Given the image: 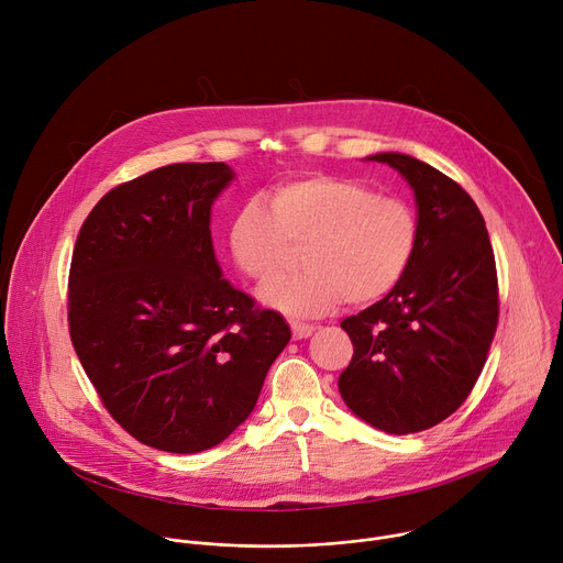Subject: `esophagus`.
I'll return each instance as SVG.
<instances>
[{
  "mask_svg": "<svg viewBox=\"0 0 563 563\" xmlns=\"http://www.w3.org/2000/svg\"><path fill=\"white\" fill-rule=\"evenodd\" d=\"M291 334H294V339L296 341H300V339H307V336H311V332H313V325H309V323H300V320H291Z\"/></svg>",
  "mask_w": 563,
  "mask_h": 563,
  "instance_id": "esophagus-1",
  "label": "esophagus"
}]
</instances>
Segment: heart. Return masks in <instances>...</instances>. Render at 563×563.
I'll use <instances>...</instances> for the list:
<instances>
[{
    "label": "heart",
    "instance_id": "heart-1",
    "mask_svg": "<svg viewBox=\"0 0 563 563\" xmlns=\"http://www.w3.org/2000/svg\"><path fill=\"white\" fill-rule=\"evenodd\" d=\"M267 207L250 200L229 222L235 267L258 285L282 273L301 250L303 272L263 291V300L294 316H316L341 300L365 307L406 278L419 218L400 198L325 174L278 183Z\"/></svg>",
    "mask_w": 563,
    "mask_h": 563
}]
</instances>
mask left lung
<instances>
[{
  "label": "left lung",
  "instance_id": "obj_1",
  "mask_svg": "<svg viewBox=\"0 0 563 563\" xmlns=\"http://www.w3.org/2000/svg\"><path fill=\"white\" fill-rule=\"evenodd\" d=\"M372 159L415 189L419 247L396 289L341 323L354 356L339 389L369 426L412 434L456 412L484 369L499 323L497 265L461 185L406 153Z\"/></svg>",
  "mask_w": 563,
  "mask_h": 563
}]
</instances>
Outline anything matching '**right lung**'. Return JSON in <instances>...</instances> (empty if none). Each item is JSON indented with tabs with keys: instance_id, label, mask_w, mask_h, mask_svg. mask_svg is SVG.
<instances>
[{
	"instance_id": "1",
	"label": "right lung",
	"mask_w": 563,
	"mask_h": 563,
	"mask_svg": "<svg viewBox=\"0 0 563 563\" xmlns=\"http://www.w3.org/2000/svg\"><path fill=\"white\" fill-rule=\"evenodd\" d=\"M233 172L178 163L113 187L77 233L68 334L115 423L191 454L224 441L291 339L285 318L220 278L209 213Z\"/></svg>"
}]
</instances>
